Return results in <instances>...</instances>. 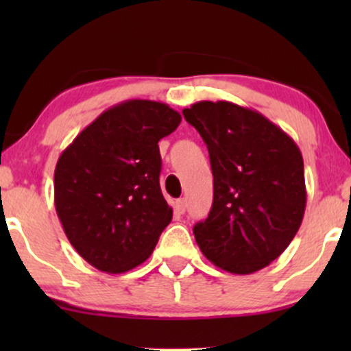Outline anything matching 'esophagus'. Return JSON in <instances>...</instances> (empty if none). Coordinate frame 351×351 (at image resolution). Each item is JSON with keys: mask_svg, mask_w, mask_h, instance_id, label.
<instances>
[{"mask_svg": "<svg viewBox=\"0 0 351 351\" xmlns=\"http://www.w3.org/2000/svg\"><path fill=\"white\" fill-rule=\"evenodd\" d=\"M175 208H176V211L180 213V215H183V213L186 211V199H184V198H180V199H176V203H175Z\"/></svg>", "mask_w": 351, "mask_h": 351, "instance_id": "34e87169", "label": "esophagus"}]
</instances>
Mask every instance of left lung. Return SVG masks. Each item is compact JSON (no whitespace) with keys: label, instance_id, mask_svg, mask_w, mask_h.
Returning <instances> with one entry per match:
<instances>
[{"label":"left lung","instance_id":"1","mask_svg":"<svg viewBox=\"0 0 351 351\" xmlns=\"http://www.w3.org/2000/svg\"><path fill=\"white\" fill-rule=\"evenodd\" d=\"M183 115L206 143L213 170V208L193 228L201 252L239 276L267 267L304 219L299 147L263 114L226 100H201Z\"/></svg>","mask_w":351,"mask_h":351}]
</instances>
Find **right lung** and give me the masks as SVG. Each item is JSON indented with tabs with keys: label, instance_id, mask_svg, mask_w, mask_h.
I'll return each instance as SVG.
<instances>
[{
	"label": "right lung",
	"instance_id": "obj_1",
	"mask_svg": "<svg viewBox=\"0 0 351 351\" xmlns=\"http://www.w3.org/2000/svg\"><path fill=\"white\" fill-rule=\"evenodd\" d=\"M180 122L167 104L125 100L102 112L60 153L56 211L69 243L99 271L122 274L145 263L170 224L158 142Z\"/></svg>",
	"mask_w": 351,
	"mask_h": 351
}]
</instances>
